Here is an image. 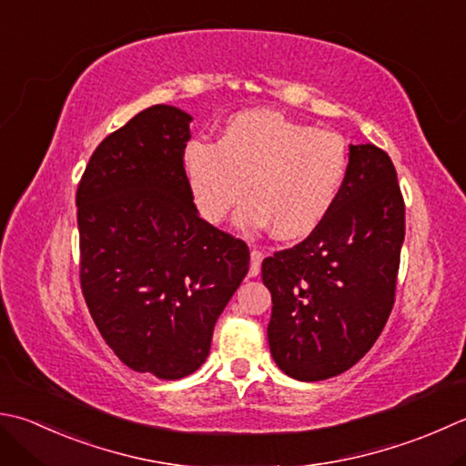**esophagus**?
I'll return each mask as SVG.
<instances>
[{
  "mask_svg": "<svg viewBox=\"0 0 466 466\" xmlns=\"http://www.w3.org/2000/svg\"><path fill=\"white\" fill-rule=\"evenodd\" d=\"M262 258H264V257H262V252H260V250H252V252H250V268H248V277H258Z\"/></svg>",
  "mask_w": 466,
  "mask_h": 466,
  "instance_id": "1",
  "label": "esophagus"
}]
</instances>
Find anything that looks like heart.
Instances as JSON below:
<instances>
[{
	"label": "heart",
	"instance_id": "heart-1",
	"mask_svg": "<svg viewBox=\"0 0 466 466\" xmlns=\"http://www.w3.org/2000/svg\"><path fill=\"white\" fill-rule=\"evenodd\" d=\"M350 161L341 135L264 108L232 116L216 145L191 141L184 155L204 220L222 222L250 191L236 224L246 232L272 226L280 240L305 238L323 224L341 196Z\"/></svg>",
	"mask_w": 466,
	"mask_h": 466
}]
</instances>
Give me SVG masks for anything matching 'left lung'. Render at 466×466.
I'll use <instances>...</instances> for the list:
<instances>
[{"label": "left lung", "mask_w": 466, "mask_h": 466, "mask_svg": "<svg viewBox=\"0 0 466 466\" xmlns=\"http://www.w3.org/2000/svg\"><path fill=\"white\" fill-rule=\"evenodd\" d=\"M350 157L341 196L323 224L262 260V282L272 295V360L300 381L355 366L394 307L406 230L396 167L371 143L350 145Z\"/></svg>", "instance_id": "left-lung-1"}]
</instances>
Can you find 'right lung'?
Instances as JSON below:
<instances>
[{
    "label": "right lung",
    "instance_id": "right-lung-1",
    "mask_svg": "<svg viewBox=\"0 0 466 466\" xmlns=\"http://www.w3.org/2000/svg\"><path fill=\"white\" fill-rule=\"evenodd\" d=\"M191 116L155 105L95 149L76 189L80 287L127 368L179 380L206 361L248 272L244 240L199 218L184 167Z\"/></svg>",
    "mask_w": 466,
    "mask_h": 466
}]
</instances>
